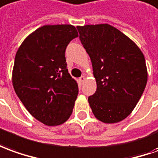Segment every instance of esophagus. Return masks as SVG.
I'll use <instances>...</instances> for the list:
<instances>
[{"instance_id":"obj_1","label":"esophagus","mask_w":158,"mask_h":158,"mask_svg":"<svg viewBox=\"0 0 158 158\" xmlns=\"http://www.w3.org/2000/svg\"><path fill=\"white\" fill-rule=\"evenodd\" d=\"M85 76H81V77H80V78H79V81H81V82H83V81H84V80H85Z\"/></svg>"}]
</instances>
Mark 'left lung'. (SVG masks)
<instances>
[{
    "label": "left lung",
    "instance_id": "1",
    "mask_svg": "<svg viewBox=\"0 0 158 158\" xmlns=\"http://www.w3.org/2000/svg\"><path fill=\"white\" fill-rule=\"evenodd\" d=\"M77 28L96 79V91L89 97L92 112L102 122H119L134 109L147 83L143 53L134 42L110 25Z\"/></svg>",
    "mask_w": 158,
    "mask_h": 158
}]
</instances>
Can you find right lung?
<instances>
[{
	"label": "right lung",
	"mask_w": 158,
	"mask_h": 158,
	"mask_svg": "<svg viewBox=\"0 0 158 158\" xmlns=\"http://www.w3.org/2000/svg\"><path fill=\"white\" fill-rule=\"evenodd\" d=\"M78 36L71 25L44 26L24 40L13 69L15 93L30 114L46 126L65 122L78 94L69 74L65 51Z\"/></svg>",
	"instance_id": "right-lung-1"
}]
</instances>
